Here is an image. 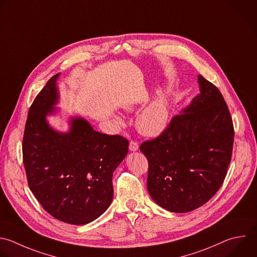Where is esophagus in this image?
Masks as SVG:
<instances>
[{
    "instance_id": "obj_1",
    "label": "esophagus",
    "mask_w": 257,
    "mask_h": 257,
    "mask_svg": "<svg viewBox=\"0 0 257 257\" xmlns=\"http://www.w3.org/2000/svg\"><path fill=\"white\" fill-rule=\"evenodd\" d=\"M129 149L130 151H137L139 149V145L136 141H130V144H129Z\"/></svg>"
}]
</instances>
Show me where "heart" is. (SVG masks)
I'll return each mask as SVG.
<instances>
[{"label":"heart","mask_w":257,"mask_h":257,"mask_svg":"<svg viewBox=\"0 0 257 257\" xmlns=\"http://www.w3.org/2000/svg\"><path fill=\"white\" fill-rule=\"evenodd\" d=\"M134 106H127V110H134ZM170 119V105L169 97L166 93L158 96L152 103H150L137 117L136 127L138 131L148 137H156L162 134ZM121 123V119H118Z\"/></svg>","instance_id":"1"}]
</instances>
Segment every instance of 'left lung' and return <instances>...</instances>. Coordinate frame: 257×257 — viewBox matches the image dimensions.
Masks as SVG:
<instances>
[{"label": "left lung", "mask_w": 257, "mask_h": 257, "mask_svg": "<svg viewBox=\"0 0 257 257\" xmlns=\"http://www.w3.org/2000/svg\"><path fill=\"white\" fill-rule=\"evenodd\" d=\"M200 94L155 139L140 145L148 160L147 190L163 209L187 213L218 192L231 161L234 128L215 85L198 75Z\"/></svg>", "instance_id": "8db88e82"}]
</instances>
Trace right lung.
<instances>
[{
	"instance_id": "add662e5",
	"label": "right lung",
	"mask_w": 257,
	"mask_h": 257,
	"mask_svg": "<svg viewBox=\"0 0 257 257\" xmlns=\"http://www.w3.org/2000/svg\"><path fill=\"white\" fill-rule=\"evenodd\" d=\"M53 75L31 105L23 137V163L29 188L43 209L72 225L99 218L113 200V173L128 152L120 135L100 133L83 118L71 117L69 130H54L46 117L57 112Z\"/></svg>"
}]
</instances>
